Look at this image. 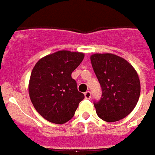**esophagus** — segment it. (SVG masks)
<instances>
[{
  "instance_id": "1",
  "label": "esophagus",
  "mask_w": 155,
  "mask_h": 155,
  "mask_svg": "<svg viewBox=\"0 0 155 155\" xmlns=\"http://www.w3.org/2000/svg\"><path fill=\"white\" fill-rule=\"evenodd\" d=\"M91 92L89 91H86L85 93H84V97H85L86 99H90V98H91Z\"/></svg>"
}]
</instances>
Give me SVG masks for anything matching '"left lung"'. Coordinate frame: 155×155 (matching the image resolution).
Wrapping results in <instances>:
<instances>
[{
	"label": "left lung",
	"instance_id": "left-lung-1",
	"mask_svg": "<svg viewBox=\"0 0 155 155\" xmlns=\"http://www.w3.org/2000/svg\"><path fill=\"white\" fill-rule=\"evenodd\" d=\"M90 58L102 90L101 100L94 103L97 116L107 122L125 118L134 110L140 95L136 70L113 54H93Z\"/></svg>",
	"mask_w": 155,
	"mask_h": 155
}]
</instances>
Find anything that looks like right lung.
Instances as JSON below:
<instances>
[{
    "instance_id": "add662e5",
    "label": "right lung",
    "mask_w": 155,
    "mask_h": 155,
    "mask_svg": "<svg viewBox=\"0 0 155 155\" xmlns=\"http://www.w3.org/2000/svg\"><path fill=\"white\" fill-rule=\"evenodd\" d=\"M83 58V53L60 50L41 58L34 67L29 82L30 101L49 122H68L84 98L71 76Z\"/></svg>"
}]
</instances>
